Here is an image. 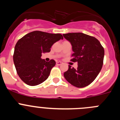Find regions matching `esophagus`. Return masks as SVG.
<instances>
[{"mask_svg": "<svg viewBox=\"0 0 120 120\" xmlns=\"http://www.w3.org/2000/svg\"><path fill=\"white\" fill-rule=\"evenodd\" d=\"M56 64L57 65H61V64H62V62H56Z\"/></svg>", "mask_w": 120, "mask_h": 120, "instance_id": "1", "label": "esophagus"}]
</instances>
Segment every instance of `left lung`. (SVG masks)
Returning a JSON list of instances; mask_svg holds the SVG:
<instances>
[{
  "mask_svg": "<svg viewBox=\"0 0 120 120\" xmlns=\"http://www.w3.org/2000/svg\"><path fill=\"white\" fill-rule=\"evenodd\" d=\"M63 36L72 45L71 61L78 64L77 69L69 65L64 76L72 85L85 87L95 80L102 68L103 47L95 37L83 33H68Z\"/></svg>",
  "mask_w": 120,
  "mask_h": 120,
  "instance_id": "8db88e82",
  "label": "left lung"
}]
</instances>
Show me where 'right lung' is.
<instances>
[{"instance_id": "right-lung-1", "label": "right lung", "mask_w": 120, "mask_h": 120, "mask_svg": "<svg viewBox=\"0 0 120 120\" xmlns=\"http://www.w3.org/2000/svg\"><path fill=\"white\" fill-rule=\"evenodd\" d=\"M63 37L60 34L33 31L17 41L13 60L20 78L28 85L35 86L48 78L56 64L53 59L46 62L41 58L43 53L50 52L53 44Z\"/></svg>"}]
</instances>
